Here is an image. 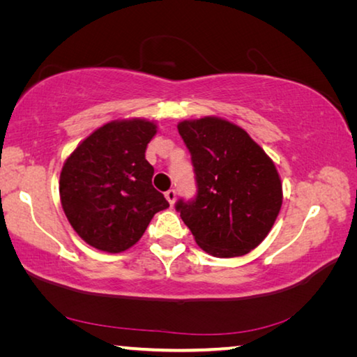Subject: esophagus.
Returning <instances> with one entry per match:
<instances>
[{
  "instance_id": "34e87169",
  "label": "esophagus",
  "mask_w": 357,
  "mask_h": 357,
  "mask_svg": "<svg viewBox=\"0 0 357 357\" xmlns=\"http://www.w3.org/2000/svg\"><path fill=\"white\" fill-rule=\"evenodd\" d=\"M165 198H167V202L173 206L174 202H176V192H174L173 189H170L168 192H165Z\"/></svg>"
}]
</instances>
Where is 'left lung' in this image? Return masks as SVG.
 <instances>
[{
    "instance_id": "left-lung-1",
    "label": "left lung",
    "mask_w": 357,
    "mask_h": 357,
    "mask_svg": "<svg viewBox=\"0 0 357 357\" xmlns=\"http://www.w3.org/2000/svg\"><path fill=\"white\" fill-rule=\"evenodd\" d=\"M178 130L198 185L195 200L176 203L181 219L209 255H245L268 236L282 208L273 159L243 128L219 116L179 121Z\"/></svg>"
}]
</instances>
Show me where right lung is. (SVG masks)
<instances>
[{
  "mask_svg": "<svg viewBox=\"0 0 357 357\" xmlns=\"http://www.w3.org/2000/svg\"><path fill=\"white\" fill-rule=\"evenodd\" d=\"M157 124L114 119L96 129L66 159L59 198L72 228L94 249L119 253L143 236L155 213L170 204L153 187L144 157Z\"/></svg>",
  "mask_w": 357,
  "mask_h": 357,
  "instance_id": "right-lung-1",
  "label": "right lung"
}]
</instances>
